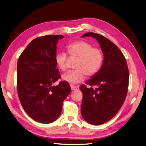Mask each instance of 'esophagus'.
Returning <instances> with one entry per match:
<instances>
[{"instance_id": "esophagus-1", "label": "esophagus", "mask_w": 146, "mask_h": 146, "mask_svg": "<svg viewBox=\"0 0 146 146\" xmlns=\"http://www.w3.org/2000/svg\"><path fill=\"white\" fill-rule=\"evenodd\" d=\"M70 88H71V90L72 91H75V90H79V87L78 86H76L71 85H70Z\"/></svg>"}]
</instances>
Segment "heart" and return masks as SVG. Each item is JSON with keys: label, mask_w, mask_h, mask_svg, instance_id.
Segmentation results:
<instances>
[{"label": "heart", "mask_w": 146, "mask_h": 146, "mask_svg": "<svg viewBox=\"0 0 146 146\" xmlns=\"http://www.w3.org/2000/svg\"><path fill=\"white\" fill-rule=\"evenodd\" d=\"M66 48L70 56L77 57L78 60L74 66L76 69L63 74V80L72 84L80 83L85 80L86 75L88 77L93 76L101 68L104 54L100 48L93 47L86 41L78 40L68 44ZM68 60L64 52H59L55 57V63L61 71L67 69Z\"/></svg>", "instance_id": "obj_1"}]
</instances>
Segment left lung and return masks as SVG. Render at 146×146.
<instances>
[{"label": "left lung", "mask_w": 146, "mask_h": 146, "mask_svg": "<svg viewBox=\"0 0 146 146\" xmlns=\"http://www.w3.org/2000/svg\"><path fill=\"white\" fill-rule=\"evenodd\" d=\"M97 39L104 54V62L98 72L82 85L81 114L90 124L98 125L111 119L119 111L126 98L129 71L121 50L108 39L98 33L88 32L82 38ZM93 86L96 88H94Z\"/></svg>", "instance_id": "left-lung-1"}]
</instances>
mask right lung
I'll return each mask as SVG.
<instances>
[{
	"label": "right lung",
	"mask_w": 146,
	"mask_h": 146,
	"mask_svg": "<svg viewBox=\"0 0 146 146\" xmlns=\"http://www.w3.org/2000/svg\"><path fill=\"white\" fill-rule=\"evenodd\" d=\"M63 37L47 35L35 38L17 61V90L22 107L31 118L43 123L58 119L71 91L66 81L52 85L61 77L55 57L57 42Z\"/></svg>",
	"instance_id": "add662e5"
}]
</instances>
